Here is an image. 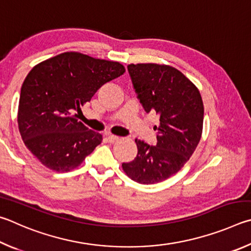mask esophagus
Here are the masks:
<instances>
[{
	"instance_id": "obj_1",
	"label": "esophagus",
	"mask_w": 251,
	"mask_h": 251,
	"mask_svg": "<svg viewBox=\"0 0 251 251\" xmlns=\"http://www.w3.org/2000/svg\"><path fill=\"white\" fill-rule=\"evenodd\" d=\"M107 140L109 142H111V143H113V142H116V141H118L119 140V137H117V135H112V134H109V135H107Z\"/></svg>"
}]
</instances>
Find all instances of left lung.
<instances>
[{
    "label": "left lung",
    "instance_id": "8db88e82",
    "mask_svg": "<svg viewBox=\"0 0 251 251\" xmlns=\"http://www.w3.org/2000/svg\"><path fill=\"white\" fill-rule=\"evenodd\" d=\"M128 72L142 107L156 113L160 125L155 146L135 139L137 157L122 169L134 182L159 183L177 173L194 153L203 131V100L194 83L172 66L131 64Z\"/></svg>",
    "mask_w": 251,
    "mask_h": 251
}]
</instances>
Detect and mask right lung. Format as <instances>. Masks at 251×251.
<instances>
[{
  "mask_svg": "<svg viewBox=\"0 0 251 251\" xmlns=\"http://www.w3.org/2000/svg\"><path fill=\"white\" fill-rule=\"evenodd\" d=\"M126 72L118 61L67 51L33 67L22 85L17 123L26 148L56 172L78 168L102 135L78 121L75 111L105 82Z\"/></svg>",
  "mask_w": 251,
  "mask_h": 251,
  "instance_id": "1",
  "label": "right lung"
}]
</instances>
